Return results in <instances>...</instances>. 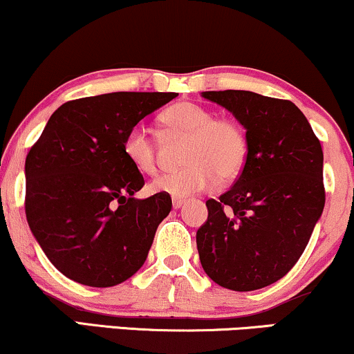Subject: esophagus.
<instances>
[{
  "label": "esophagus",
  "instance_id": "obj_1",
  "mask_svg": "<svg viewBox=\"0 0 354 354\" xmlns=\"http://www.w3.org/2000/svg\"><path fill=\"white\" fill-rule=\"evenodd\" d=\"M183 204H185V199H181V198H173V207H174V209L183 207Z\"/></svg>",
  "mask_w": 354,
  "mask_h": 354
}]
</instances>
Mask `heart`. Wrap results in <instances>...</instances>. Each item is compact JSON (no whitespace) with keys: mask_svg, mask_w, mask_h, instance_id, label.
<instances>
[{"mask_svg":"<svg viewBox=\"0 0 354 354\" xmlns=\"http://www.w3.org/2000/svg\"><path fill=\"white\" fill-rule=\"evenodd\" d=\"M160 122L169 132L187 136L185 168L158 174L150 183L155 192L186 198L207 191L221 183L234 181L243 171L248 158V140L243 127L230 118H216L212 109L181 101L160 114ZM122 151L137 171L151 173L156 167L155 144L144 125L136 124L125 132Z\"/></svg>","mask_w":354,"mask_h":354,"instance_id":"b5f03b06","label":"heart"}]
</instances>
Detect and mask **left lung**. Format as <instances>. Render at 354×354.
<instances>
[{
	"instance_id": "1",
	"label": "left lung",
	"mask_w": 354,
	"mask_h": 354,
	"mask_svg": "<svg viewBox=\"0 0 354 354\" xmlns=\"http://www.w3.org/2000/svg\"><path fill=\"white\" fill-rule=\"evenodd\" d=\"M247 129L248 158L235 185L209 199L196 234L201 265L222 288L254 290L288 274L325 205L324 151L302 111L252 91H204Z\"/></svg>"
}]
</instances>
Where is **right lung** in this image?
<instances>
[{
  "instance_id": "1",
  "label": "right lung",
  "mask_w": 354,
  "mask_h": 354,
  "mask_svg": "<svg viewBox=\"0 0 354 354\" xmlns=\"http://www.w3.org/2000/svg\"><path fill=\"white\" fill-rule=\"evenodd\" d=\"M176 93H107L62 104L26 156V217L62 274L111 288L140 270L169 194H133L145 181L125 158V132Z\"/></svg>"
}]
</instances>
